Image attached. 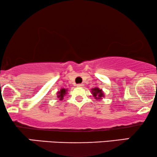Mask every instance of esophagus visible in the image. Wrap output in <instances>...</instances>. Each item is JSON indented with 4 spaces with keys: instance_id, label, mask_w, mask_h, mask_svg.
Returning <instances> with one entry per match:
<instances>
[{
    "instance_id": "esophagus-1",
    "label": "esophagus",
    "mask_w": 157,
    "mask_h": 157,
    "mask_svg": "<svg viewBox=\"0 0 157 157\" xmlns=\"http://www.w3.org/2000/svg\"><path fill=\"white\" fill-rule=\"evenodd\" d=\"M76 86H78V87H82V86H84V84H77Z\"/></svg>"
}]
</instances>
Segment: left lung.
I'll list each match as a JSON object with an SVG mask.
<instances>
[{
    "label": "left lung",
    "instance_id": "8db88e82",
    "mask_svg": "<svg viewBox=\"0 0 157 157\" xmlns=\"http://www.w3.org/2000/svg\"><path fill=\"white\" fill-rule=\"evenodd\" d=\"M92 93L93 94L95 99H102L104 97L103 92L102 90H100L98 87H95L94 89H92Z\"/></svg>",
    "mask_w": 157,
    "mask_h": 157
}]
</instances>
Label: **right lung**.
Masks as SVG:
<instances>
[{"label": "right lung", "instance_id": "right-lung-1", "mask_svg": "<svg viewBox=\"0 0 157 157\" xmlns=\"http://www.w3.org/2000/svg\"><path fill=\"white\" fill-rule=\"evenodd\" d=\"M67 90H65V89H61L60 91H59V92H57V98H59V100H63V97L65 95V94L67 93Z\"/></svg>", "mask_w": 157, "mask_h": 157}]
</instances>
